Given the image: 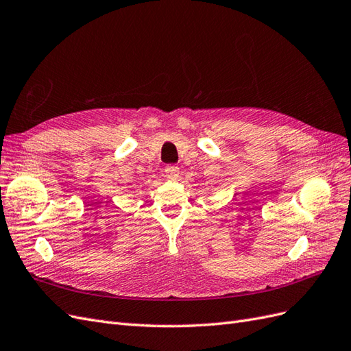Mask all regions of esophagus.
Segmentation results:
<instances>
[{
	"label": "esophagus",
	"mask_w": 351,
	"mask_h": 351,
	"mask_svg": "<svg viewBox=\"0 0 351 351\" xmlns=\"http://www.w3.org/2000/svg\"><path fill=\"white\" fill-rule=\"evenodd\" d=\"M165 173L169 178H177L180 176V168L177 165H167Z\"/></svg>",
	"instance_id": "1"
}]
</instances>
